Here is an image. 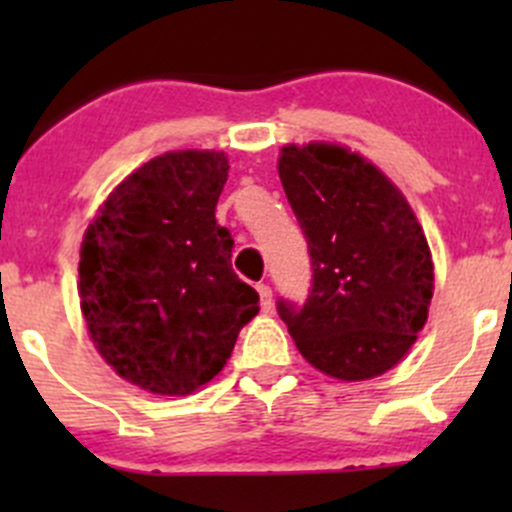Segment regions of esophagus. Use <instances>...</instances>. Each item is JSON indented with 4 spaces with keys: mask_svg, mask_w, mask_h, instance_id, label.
<instances>
[{
    "mask_svg": "<svg viewBox=\"0 0 512 512\" xmlns=\"http://www.w3.org/2000/svg\"><path fill=\"white\" fill-rule=\"evenodd\" d=\"M257 292H260L262 312H270V309H272V287L270 285H257Z\"/></svg>",
    "mask_w": 512,
    "mask_h": 512,
    "instance_id": "esophagus-1",
    "label": "esophagus"
}]
</instances>
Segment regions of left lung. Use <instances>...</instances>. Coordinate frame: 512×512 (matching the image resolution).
<instances>
[{"label": "left lung", "mask_w": 512, "mask_h": 512, "mask_svg": "<svg viewBox=\"0 0 512 512\" xmlns=\"http://www.w3.org/2000/svg\"><path fill=\"white\" fill-rule=\"evenodd\" d=\"M282 188L312 257L304 304L277 302L299 354L327 376L364 381L399 364L428 317L433 262L401 190L359 153L285 146Z\"/></svg>", "instance_id": "obj_1"}]
</instances>
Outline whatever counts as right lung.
I'll return each instance as SVG.
<instances>
[{"mask_svg":"<svg viewBox=\"0 0 512 512\" xmlns=\"http://www.w3.org/2000/svg\"><path fill=\"white\" fill-rule=\"evenodd\" d=\"M223 151H173L143 163L98 210L81 245V312L98 354L131 384L193 394L230 359L260 294L232 270L215 220Z\"/></svg>","mask_w":512,"mask_h":512,"instance_id":"obj_1","label":"right lung"}]
</instances>
